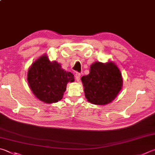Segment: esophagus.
<instances>
[{
	"instance_id": "1",
	"label": "esophagus",
	"mask_w": 155,
	"mask_h": 155,
	"mask_svg": "<svg viewBox=\"0 0 155 155\" xmlns=\"http://www.w3.org/2000/svg\"><path fill=\"white\" fill-rule=\"evenodd\" d=\"M81 76V73H79V72H77L75 74L74 77H75V78H76V79H77V81H80Z\"/></svg>"
}]
</instances>
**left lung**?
<instances>
[{
    "mask_svg": "<svg viewBox=\"0 0 155 155\" xmlns=\"http://www.w3.org/2000/svg\"><path fill=\"white\" fill-rule=\"evenodd\" d=\"M81 81L87 100L96 105L111 102L121 89L123 83L120 70L112 62L93 64L89 74L82 77Z\"/></svg>",
    "mask_w": 155,
    "mask_h": 155,
    "instance_id": "1",
    "label": "left lung"
}]
</instances>
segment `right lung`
<instances>
[{
  "label": "right lung",
  "instance_id": "obj_1",
  "mask_svg": "<svg viewBox=\"0 0 155 155\" xmlns=\"http://www.w3.org/2000/svg\"><path fill=\"white\" fill-rule=\"evenodd\" d=\"M74 75L61 68L60 64L51 61L46 55L41 56L30 68L28 81L36 97L45 103L57 102L63 97L69 81Z\"/></svg>",
  "mask_w": 155,
  "mask_h": 155
}]
</instances>
